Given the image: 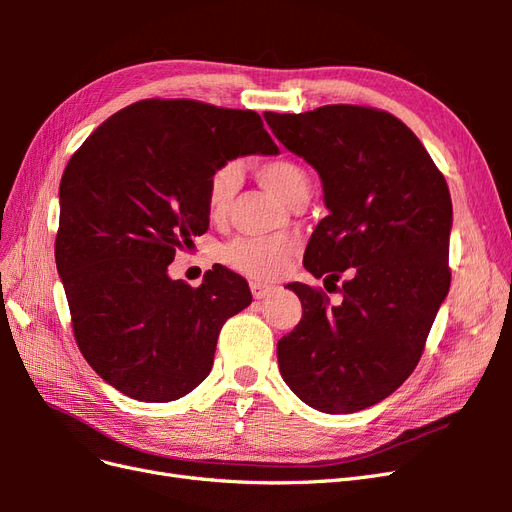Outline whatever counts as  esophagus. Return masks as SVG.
Returning a JSON list of instances; mask_svg holds the SVG:
<instances>
[{
  "instance_id": "34e87169",
  "label": "esophagus",
  "mask_w": 512,
  "mask_h": 512,
  "mask_svg": "<svg viewBox=\"0 0 512 512\" xmlns=\"http://www.w3.org/2000/svg\"><path fill=\"white\" fill-rule=\"evenodd\" d=\"M250 288H252L254 299H265V297H269V294H273V292H275V288H273V286L260 284V282H252V284H250Z\"/></svg>"
}]
</instances>
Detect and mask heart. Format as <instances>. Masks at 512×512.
Returning a JSON list of instances; mask_svg holds the SVG:
<instances>
[{
  "label": "heart",
  "instance_id": "obj_1",
  "mask_svg": "<svg viewBox=\"0 0 512 512\" xmlns=\"http://www.w3.org/2000/svg\"><path fill=\"white\" fill-rule=\"evenodd\" d=\"M258 181L284 198L288 205L303 203L312 192V179L307 170L288 158L267 160L256 166ZM241 185V173L235 164L215 168L205 192V203L211 218L222 220L228 215ZM297 239L292 237H239L220 250V260L232 271L252 280H275L280 277L290 258L297 252Z\"/></svg>",
  "mask_w": 512,
  "mask_h": 512
}]
</instances>
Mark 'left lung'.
<instances>
[{
    "mask_svg": "<svg viewBox=\"0 0 512 512\" xmlns=\"http://www.w3.org/2000/svg\"><path fill=\"white\" fill-rule=\"evenodd\" d=\"M265 119L322 179L329 215L307 243L305 269L333 284L350 275L337 307L320 288L288 284L303 316L277 342V363L307 406L359 412L421 361L451 286V192L416 134L380 108L327 104Z\"/></svg>",
    "mask_w": 512,
    "mask_h": 512,
    "instance_id": "obj_1",
    "label": "left lung"
}]
</instances>
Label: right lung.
Returning a JSON list of instances; mask_svg holds the SVG:
<instances>
[{"instance_id":"obj_1","label":"right lung","mask_w":512,"mask_h":512,"mask_svg":"<svg viewBox=\"0 0 512 512\" xmlns=\"http://www.w3.org/2000/svg\"><path fill=\"white\" fill-rule=\"evenodd\" d=\"M247 153H277L258 113L149 98L108 117L70 158L57 271L81 354L123 395L162 404L194 391L224 322L252 303L247 282L222 265L198 288L166 273L209 228L213 170Z\"/></svg>"}]
</instances>
